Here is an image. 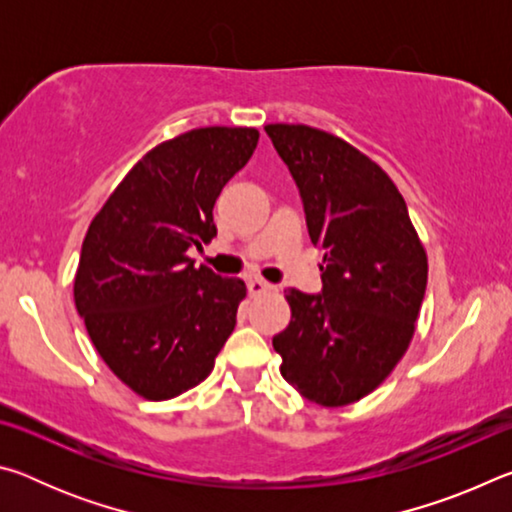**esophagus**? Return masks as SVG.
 <instances>
[{
  "instance_id": "obj_1",
  "label": "esophagus",
  "mask_w": 512,
  "mask_h": 512,
  "mask_svg": "<svg viewBox=\"0 0 512 512\" xmlns=\"http://www.w3.org/2000/svg\"><path fill=\"white\" fill-rule=\"evenodd\" d=\"M271 289H273V284L259 280V277H250V280H248V293H250V296H262V293L271 291Z\"/></svg>"
}]
</instances>
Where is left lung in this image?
<instances>
[{
  "label": "left lung",
  "instance_id": "left-lung-1",
  "mask_svg": "<svg viewBox=\"0 0 512 512\" xmlns=\"http://www.w3.org/2000/svg\"><path fill=\"white\" fill-rule=\"evenodd\" d=\"M323 250L320 293L287 291L289 327L273 336L282 377L320 406L375 391L409 348L427 291V255L393 180L348 142L268 124Z\"/></svg>",
  "mask_w": 512,
  "mask_h": 512
}]
</instances>
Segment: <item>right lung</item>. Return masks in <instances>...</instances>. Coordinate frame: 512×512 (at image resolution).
I'll use <instances>...</instances> for the list:
<instances>
[{
  "mask_svg": "<svg viewBox=\"0 0 512 512\" xmlns=\"http://www.w3.org/2000/svg\"><path fill=\"white\" fill-rule=\"evenodd\" d=\"M257 140V128L210 126L158 144L83 239L76 309L101 359L146 400L201 384L237 325L246 284L196 268L187 250L216 237V198Z\"/></svg>",
  "mask_w": 512,
  "mask_h": 512,
  "instance_id": "1",
  "label": "right lung"
}]
</instances>
